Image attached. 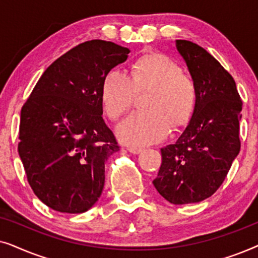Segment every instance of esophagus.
<instances>
[{"mask_svg":"<svg viewBox=\"0 0 258 258\" xmlns=\"http://www.w3.org/2000/svg\"><path fill=\"white\" fill-rule=\"evenodd\" d=\"M142 148H136V147H129L128 148V151L129 153H132L134 155H139L140 153H142Z\"/></svg>","mask_w":258,"mask_h":258,"instance_id":"obj_1","label":"esophagus"}]
</instances>
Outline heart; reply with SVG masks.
<instances>
[{"instance_id":"obj_1","label":"heart","mask_w":258,"mask_h":258,"mask_svg":"<svg viewBox=\"0 0 258 258\" xmlns=\"http://www.w3.org/2000/svg\"><path fill=\"white\" fill-rule=\"evenodd\" d=\"M150 90L147 111H135L116 128L121 142L144 147L162 141L171 125L186 124L196 108L197 91L190 77L160 52H149L137 59L132 76L121 70H110L101 87V101L110 118H117L132 107L137 91Z\"/></svg>"}]
</instances>
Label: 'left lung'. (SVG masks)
Returning <instances> with one entry per match:
<instances>
[{
  "label": "left lung",
  "mask_w": 258,
  "mask_h": 258,
  "mask_svg": "<svg viewBox=\"0 0 258 258\" xmlns=\"http://www.w3.org/2000/svg\"><path fill=\"white\" fill-rule=\"evenodd\" d=\"M197 91L196 108L175 144L162 148L153 184L172 204L197 203L220 188L239 153L242 101L232 76L206 49L176 40Z\"/></svg>",
  "instance_id": "8db88e82"
}]
</instances>
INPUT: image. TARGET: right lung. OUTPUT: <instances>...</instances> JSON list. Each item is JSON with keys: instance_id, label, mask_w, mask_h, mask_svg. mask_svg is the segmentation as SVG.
<instances>
[{"instance_id": "obj_1", "label": "right lung", "mask_w": 258, "mask_h": 258, "mask_svg": "<svg viewBox=\"0 0 258 258\" xmlns=\"http://www.w3.org/2000/svg\"><path fill=\"white\" fill-rule=\"evenodd\" d=\"M129 52L102 40L79 44L45 69L21 110L20 158L52 210L86 213L103 191L104 163L118 146L102 117L101 87Z\"/></svg>"}]
</instances>
